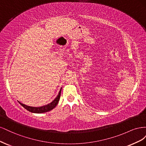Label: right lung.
Here are the masks:
<instances>
[{"mask_svg":"<svg viewBox=\"0 0 146 146\" xmlns=\"http://www.w3.org/2000/svg\"><path fill=\"white\" fill-rule=\"evenodd\" d=\"M61 89L62 88L60 89V91L59 92V93L58 94V96H56V98L53 100L51 103L48 104L46 105H44L42 106V107H30V106H27L26 105H24L23 104L21 103L20 102H19V103L23 106V107L25 108L28 111H29L30 112L32 113H46L47 111H49L50 110H52V109H54L56 106L58 104L60 98V95H61Z\"/></svg>","mask_w":146,"mask_h":146,"instance_id":"1","label":"right lung"}]
</instances>
